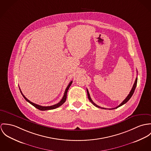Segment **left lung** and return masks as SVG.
<instances>
[{"instance_id":"8db88e82","label":"left lung","mask_w":151,"mask_h":151,"mask_svg":"<svg viewBox=\"0 0 151 151\" xmlns=\"http://www.w3.org/2000/svg\"><path fill=\"white\" fill-rule=\"evenodd\" d=\"M137 78H136V79H135V82H134V85H133V87H132V90H131V91H130V93L129 94V95L127 96V97L125 99V100L124 101H123V102L119 105H118L117 106H116V108H112V109H115V108H119V107H120V106H121L122 105H124V104H126L128 101L130 99V98L132 97V96H133V93H134V90H135V87H136V86H137ZM87 96H88V100H90V101L95 106H96V107H98V108H101V109H106V108H102V107H101L100 106H99V105H97V104H96L92 100H91V97H90V94H89V93H88V90L87 89Z\"/></svg>"}]
</instances>
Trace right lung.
Listing matches in <instances>:
<instances>
[{"label":"right lung","instance_id":"right-lung-1","mask_svg":"<svg viewBox=\"0 0 151 151\" xmlns=\"http://www.w3.org/2000/svg\"><path fill=\"white\" fill-rule=\"evenodd\" d=\"M72 81H71V82L69 83V84L68 85L67 87V88L65 89V91L64 96H63V99H61V100L58 103H57V104H55V105H51V106H41V105H37V104H35V103H33L32 102H31V101H30L29 100H28V99L24 96V94H22V93L21 92L20 88H19V90H20V92H21L22 96L24 97V98L25 99V100L27 101H28V102L29 103H30L31 105H32L35 108H36L37 109H39V110H40V111H47V110H51V109H55V108H57L60 106L61 105H62L65 102V101L67 100V96L68 91V89H69V87H70V85L72 84Z\"/></svg>","mask_w":151,"mask_h":151}]
</instances>
